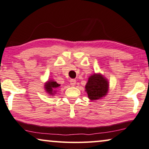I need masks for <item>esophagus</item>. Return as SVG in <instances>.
<instances>
[{
  "mask_svg": "<svg viewBox=\"0 0 149 149\" xmlns=\"http://www.w3.org/2000/svg\"><path fill=\"white\" fill-rule=\"evenodd\" d=\"M75 84H76V80L74 79H72L70 80V85L72 86H74L75 85Z\"/></svg>",
  "mask_w": 149,
  "mask_h": 149,
  "instance_id": "obj_1",
  "label": "esophagus"
}]
</instances>
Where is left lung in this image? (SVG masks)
I'll list each match as a JSON object with an SVG mask.
<instances>
[{"label": "left lung", "instance_id": "left-lung-1", "mask_svg": "<svg viewBox=\"0 0 149 149\" xmlns=\"http://www.w3.org/2000/svg\"><path fill=\"white\" fill-rule=\"evenodd\" d=\"M85 88L90 100H97L107 95L109 90V81L100 73H94L89 77Z\"/></svg>", "mask_w": 149, "mask_h": 149}]
</instances>
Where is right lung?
Masks as SVG:
<instances>
[{
	"instance_id": "right-lung-1",
	"label": "right lung",
	"mask_w": 149,
	"mask_h": 149,
	"mask_svg": "<svg viewBox=\"0 0 149 149\" xmlns=\"http://www.w3.org/2000/svg\"><path fill=\"white\" fill-rule=\"evenodd\" d=\"M59 86H60V84H57L56 81L52 79V80H48L45 82L44 88H45V90L47 94L51 95V96H54L57 92Z\"/></svg>"
}]
</instances>
